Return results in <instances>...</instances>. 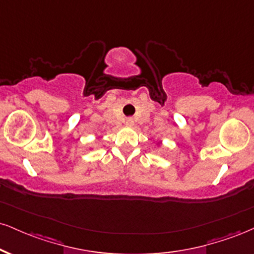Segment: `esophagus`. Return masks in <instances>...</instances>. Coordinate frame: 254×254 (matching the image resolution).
<instances>
[{
	"mask_svg": "<svg viewBox=\"0 0 254 254\" xmlns=\"http://www.w3.org/2000/svg\"><path fill=\"white\" fill-rule=\"evenodd\" d=\"M133 123H135V122H133V118L129 117V118L125 119V124L129 125V127H131V125H133Z\"/></svg>",
	"mask_w": 254,
	"mask_h": 254,
	"instance_id": "34e87169",
	"label": "esophagus"
}]
</instances>
